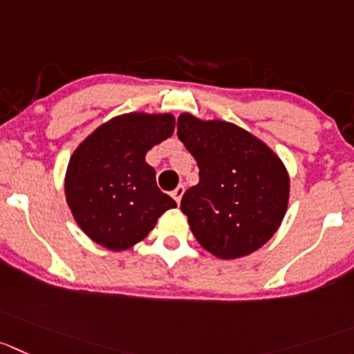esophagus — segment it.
I'll use <instances>...</instances> for the list:
<instances>
[{
    "mask_svg": "<svg viewBox=\"0 0 354 354\" xmlns=\"http://www.w3.org/2000/svg\"><path fill=\"white\" fill-rule=\"evenodd\" d=\"M183 194H184V186H179L175 191H171V196H174V200L177 201V205H179L180 200H183Z\"/></svg>",
    "mask_w": 354,
    "mask_h": 354,
    "instance_id": "34e87169",
    "label": "esophagus"
}]
</instances>
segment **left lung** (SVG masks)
<instances>
[{
  "label": "left lung",
  "mask_w": 354,
  "mask_h": 354,
  "mask_svg": "<svg viewBox=\"0 0 354 354\" xmlns=\"http://www.w3.org/2000/svg\"><path fill=\"white\" fill-rule=\"evenodd\" d=\"M177 137L200 168L180 210L198 243L222 261L259 250L278 231L290 198L281 158L248 130L183 113Z\"/></svg>",
  "instance_id": "obj_1"
}]
</instances>
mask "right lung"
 <instances>
[{
	"label": "right lung",
	"instance_id": "1",
	"mask_svg": "<svg viewBox=\"0 0 354 354\" xmlns=\"http://www.w3.org/2000/svg\"><path fill=\"white\" fill-rule=\"evenodd\" d=\"M174 114L133 111L97 127L74 149L64 191L74 221L90 240L107 250H129L177 207L158 189L156 171L146 163L147 151L174 136Z\"/></svg>",
	"mask_w": 354,
	"mask_h": 354
}]
</instances>
